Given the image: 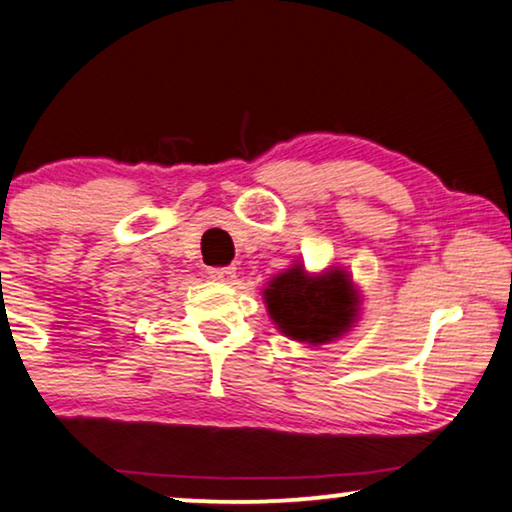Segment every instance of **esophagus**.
<instances>
[{
    "mask_svg": "<svg viewBox=\"0 0 512 512\" xmlns=\"http://www.w3.org/2000/svg\"><path fill=\"white\" fill-rule=\"evenodd\" d=\"M234 274H236L234 267H210L208 269V276L213 278V281H220V283L231 281V278H234Z\"/></svg>",
    "mask_w": 512,
    "mask_h": 512,
    "instance_id": "obj_1",
    "label": "esophagus"
}]
</instances>
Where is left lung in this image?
<instances>
[{
	"mask_svg": "<svg viewBox=\"0 0 512 512\" xmlns=\"http://www.w3.org/2000/svg\"><path fill=\"white\" fill-rule=\"evenodd\" d=\"M262 295L274 325L295 342H335L358 318V290L339 267L309 276L304 264H295L269 281Z\"/></svg>",
	"mask_w": 512,
	"mask_h": 512,
	"instance_id": "obj_1",
	"label": "left lung"
}]
</instances>
